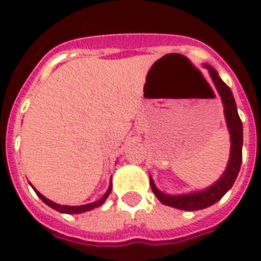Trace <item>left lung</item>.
<instances>
[{
	"label": "left lung",
	"instance_id": "8db88e82",
	"mask_svg": "<svg viewBox=\"0 0 261 261\" xmlns=\"http://www.w3.org/2000/svg\"><path fill=\"white\" fill-rule=\"evenodd\" d=\"M203 66L208 70V74L221 96L223 104V115H225V120H226L227 130L230 134V155H229L226 169L223 171L222 176L217 181L213 182L210 187H207L204 190L178 195L165 194L163 191H160L155 187L153 177L150 176L151 191L154 192L160 202L165 206L186 211L202 210V208L213 206L219 199H222L223 195L226 194L234 184L236 178L239 176L240 168H241V161H243V122L237 112L234 96L231 93L230 88L221 80L218 71L215 70L214 67L207 63H204Z\"/></svg>",
	"mask_w": 261,
	"mask_h": 261
}]
</instances>
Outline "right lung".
I'll return each mask as SVG.
<instances>
[{
  "label": "right lung",
  "instance_id": "add662e5",
  "mask_svg": "<svg viewBox=\"0 0 261 261\" xmlns=\"http://www.w3.org/2000/svg\"><path fill=\"white\" fill-rule=\"evenodd\" d=\"M31 187H32V184H31ZM32 188H34V187H32ZM34 191L36 192V195H38L39 198L46 203L47 206L51 207V208H54V210L59 211V213H63V214H81V213H85V211L93 210L96 207H100L102 203L106 202L107 198L110 196L111 191H112V181H110V187H108V190H107V192L104 194V196H102L101 199H98L96 202L88 203V204H81V206H65V204H58V203H55L53 202V200H50V199H47L46 196H43L36 188H34Z\"/></svg>",
  "mask_w": 261,
  "mask_h": 261
}]
</instances>
